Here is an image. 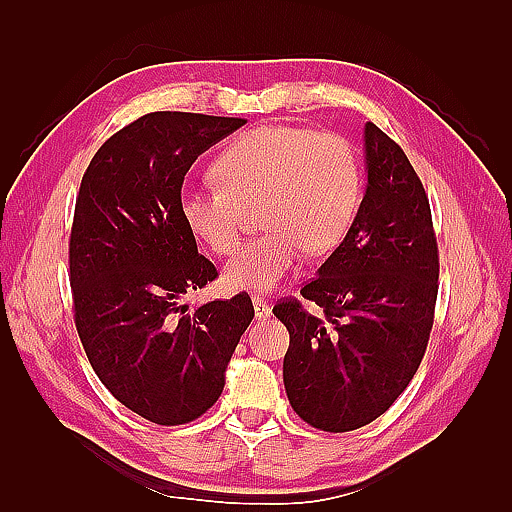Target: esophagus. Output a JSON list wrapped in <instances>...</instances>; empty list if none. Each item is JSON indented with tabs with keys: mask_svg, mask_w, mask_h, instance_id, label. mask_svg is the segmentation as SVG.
Instances as JSON below:
<instances>
[{
	"mask_svg": "<svg viewBox=\"0 0 512 512\" xmlns=\"http://www.w3.org/2000/svg\"><path fill=\"white\" fill-rule=\"evenodd\" d=\"M253 306H255V314L259 319H268L270 314H273V308H270V303L262 295L253 297Z\"/></svg>",
	"mask_w": 512,
	"mask_h": 512,
	"instance_id": "1",
	"label": "esophagus"
}]
</instances>
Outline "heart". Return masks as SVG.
Segmentation results:
<instances>
[{"label":"heart","mask_w":512,"mask_h":512,"mask_svg":"<svg viewBox=\"0 0 512 512\" xmlns=\"http://www.w3.org/2000/svg\"><path fill=\"white\" fill-rule=\"evenodd\" d=\"M217 187L187 189L180 215L215 255H231L246 213L257 215L264 235L250 239L226 266L231 288L268 290L308 250L339 246L363 198V171L354 147L339 134L299 125H262L237 136L211 167Z\"/></svg>","instance_id":"heart-1"}]
</instances>
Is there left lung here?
Returning a JSON list of instances; mask_svg holds the SVG:
<instances>
[{
	"label": "left lung",
	"mask_w": 512,
	"mask_h": 512,
	"mask_svg": "<svg viewBox=\"0 0 512 512\" xmlns=\"http://www.w3.org/2000/svg\"><path fill=\"white\" fill-rule=\"evenodd\" d=\"M367 189L343 242L299 299L273 308L290 347L284 385L310 427L361 429L394 405L418 372L438 299V242L429 198L405 151L365 125Z\"/></svg>",
	"instance_id": "8db88e82"
}]
</instances>
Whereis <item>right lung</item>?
Instances as JSON below:
<instances>
[{
    "instance_id": "add662e5",
    "label": "right lung",
    "mask_w": 512,
    "mask_h": 512,
    "mask_svg": "<svg viewBox=\"0 0 512 512\" xmlns=\"http://www.w3.org/2000/svg\"><path fill=\"white\" fill-rule=\"evenodd\" d=\"M244 118L151 112L107 138L85 169L70 233L74 323L101 383L149 422L209 411L255 317L248 292L187 312L217 277L180 215L200 154Z\"/></svg>"
}]
</instances>
